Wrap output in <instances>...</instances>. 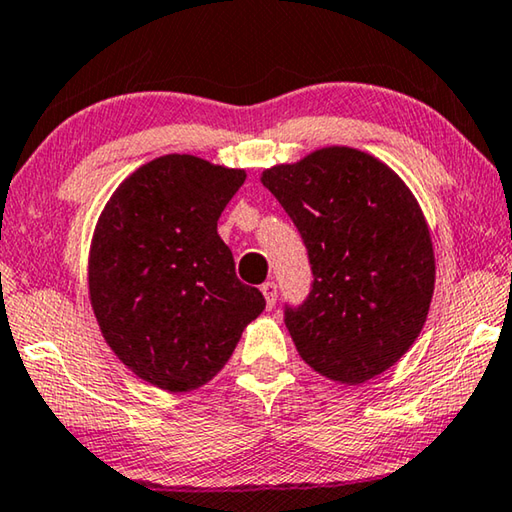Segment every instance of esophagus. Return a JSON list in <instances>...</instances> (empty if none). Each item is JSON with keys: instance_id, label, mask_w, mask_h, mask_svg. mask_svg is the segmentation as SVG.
Returning a JSON list of instances; mask_svg holds the SVG:
<instances>
[{"instance_id": "34e87169", "label": "esophagus", "mask_w": 512, "mask_h": 512, "mask_svg": "<svg viewBox=\"0 0 512 512\" xmlns=\"http://www.w3.org/2000/svg\"><path fill=\"white\" fill-rule=\"evenodd\" d=\"M261 292H263V297H265L267 308H272L276 304V292H279V288H276V283L274 281H265L263 286H261Z\"/></svg>"}]
</instances>
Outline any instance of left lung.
I'll use <instances>...</instances> for the list:
<instances>
[{
    "instance_id": "1",
    "label": "left lung",
    "mask_w": 512,
    "mask_h": 512,
    "mask_svg": "<svg viewBox=\"0 0 512 512\" xmlns=\"http://www.w3.org/2000/svg\"><path fill=\"white\" fill-rule=\"evenodd\" d=\"M308 249L313 286L286 326L326 379L358 385L397 363L429 315L435 258L413 192L388 165L324 147L263 172Z\"/></svg>"
}]
</instances>
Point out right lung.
Wrapping results in <instances>:
<instances>
[{"label": "right lung", "mask_w": 512, "mask_h": 512, "mask_svg": "<svg viewBox=\"0 0 512 512\" xmlns=\"http://www.w3.org/2000/svg\"><path fill=\"white\" fill-rule=\"evenodd\" d=\"M245 179V170L167 154L124 179L99 215L92 311L115 356L156 388L190 392L211 381L263 313L261 290L238 279L217 236Z\"/></svg>", "instance_id": "right-lung-1"}]
</instances>
